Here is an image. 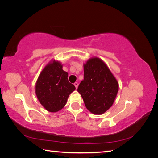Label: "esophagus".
I'll return each mask as SVG.
<instances>
[{"mask_svg":"<svg viewBox=\"0 0 158 158\" xmlns=\"http://www.w3.org/2000/svg\"><path fill=\"white\" fill-rule=\"evenodd\" d=\"M74 85H75V87H76V89H77V88H78V84L77 82H74Z\"/></svg>","mask_w":158,"mask_h":158,"instance_id":"34e87169","label":"esophagus"}]
</instances>
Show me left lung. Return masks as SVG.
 Masks as SVG:
<instances>
[{"label": "left lung", "mask_w": 158, "mask_h": 158, "mask_svg": "<svg viewBox=\"0 0 158 158\" xmlns=\"http://www.w3.org/2000/svg\"><path fill=\"white\" fill-rule=\"evenodd\" d=\"M84 80L78 92L91 113L102 114L112 106L118 90V84L108 66L98 57L84 64Z\"/></svg>", "instance_id": "8db88e82"}]
</instances>
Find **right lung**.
Here are the masks:
<instances>
[{
  "label": "right lung",
  "instance_id": "obj_1",
  "mask_svg": "<svg viewBox=\"0 0 158 158\" xmlns=\"http://www.w3.org/2000/svg\"><path fill=\"white\" fill-rule=\"evenodd\" d=\"M68 75L63 70V65L56 60L50 62L40 73L35 84V94L48 111L55 113L63 109L69 95L76 89L69 82Z\"/></svg>",
  "mask_w": 158,
  "mask_h": 158
}]
</instances>
